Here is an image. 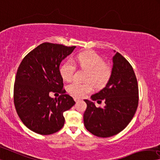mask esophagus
<instances>
[{"mask_svg":"<svg viewBox=\"0 0 160 160\" xmlns=\"http://www.w3.org/2000/svg\"><path fill=\"white\" fill-rule=\"evenodd\" d=\"M74 100L75 101V102H78V101H80V99H79V98H76V97H75V98H74Z\"/></svg>","mask_w":160,"mask_h":160,"instance_id":"1","label":"esophagus"}]
</instances>
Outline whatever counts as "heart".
<instances>
[{
    "label": "heart",
    "instance_id": "heart-1",
    "mask_svg": "<svg viewBox=\"0 0 160 160\" xmlns=\"http://www.w3.org/2000/svg\"><path fill=\"white\" fill-rule=\"evenodd\" d=\"M76 61L80 68L88 70L86 76L88 82L81 83L73 81L67 86V91L70 95L76 98H82L92 90V85L102 88L106 85L111 75V68L106 65L103 58L92 51H86L78 54ZM76 70V65L72 60L65 61L60 67V72L62 79L70 81L72 79Z\"/></svg>",
    "mask_w": 160,
    "mask_h": 160
}]
</instances>
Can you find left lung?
<instances>
[{"label": "left lung", "mask_w": 160, "mask_h": 160, "mask_svg": "<svg viewBox=\"0 0 160 160\" xmlns=\"http://www.w3.org/2000/svg\"><path fill=\"white\" fill-rule=\"evenodd\" d=\"M114 52H115L114 50ZM138 85L128 60L119 52L112 57L111 75L105 87L84 100L87 109L83 115L85 128L92 135L109 138L122 131L135 115L138 105ZM105 101L103 108H96L93 101Z\"/></svg>", "instance_id": "1"}]
</instances>
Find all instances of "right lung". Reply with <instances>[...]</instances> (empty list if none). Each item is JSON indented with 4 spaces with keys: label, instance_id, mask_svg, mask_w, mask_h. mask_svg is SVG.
Returning <instances> with one entry per match:
<instances>
[{
    "label": "right lung",
    "instance_id": "1",
    "mask_svg": "<svg viewBox=\"0 0 160 160\" xmlns=\"http://www.w3.org/2000/svg\"><path fill=\"white\" fill-rule=\"evenodd\" d=\"M76 47L44 42L30 51L20 64L14 85V104L22 123L35 133L48 135L65 123L63 112L75 104L65 94L60 63ZM59 92L58 98L49 96Z\"/></svg>",
    "mask_w": 160,
    "mask_h": 160
}]
</instances>
